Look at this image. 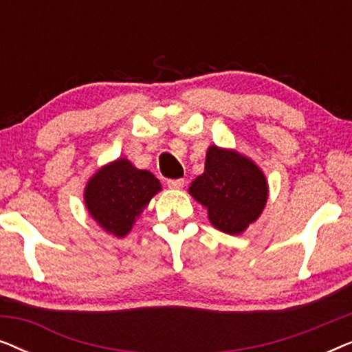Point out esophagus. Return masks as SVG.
<instances>
[{
	"label": "esophagus",
	"mask_w": 352,
	"mask_h": 352,
	"mask_svg": "<svg viewBox=\"0 0 352 352\" xmlns=\"http://www.w3.org/2000/svg\"><path fill=\"white\" fill-rule=\"evenodd\" d=\"M166 184L170 189H182L184 187V179H168Z\"/></svg>",
	"instance_id": "34e87169"
}]
</instances>
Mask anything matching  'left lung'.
<instances>
[{"mask_svg": "<svg viewBox=\"0 0 352 352\" xmlns=\"http://www.w3.org/2000/svg\"><path fill=\"white\" fill-rule=\"evenodd\" d=\"M267 181L253 160L230 148L211 146L204 175L195 177L189 194L208 210V219L226 234H242L263 213Z\"/></svg>", "mask_w": 352, "mask_h": 352, "instance_id": "8db88e82", "label": "left lung"}]
</instances>
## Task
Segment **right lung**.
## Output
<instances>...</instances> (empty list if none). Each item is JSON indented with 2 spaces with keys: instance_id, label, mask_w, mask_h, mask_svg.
I'll list each match as a JSON object with an SVG mask.
<instances>
[{
  "instance_id": "obj_1",
  "label": "right lung",
  "mask_w": 352,
  "mask_h": 352,
  "mask_svg": "<svg viewBox=\"0 0 352 352\" xmlns=\"http://www.w3.org/2000/svg\"><path fill=\"white\" fill-rule=\"evenodd\" d=\"M160 181L147 170H138L126 158L100 168L85 187V204L105 232L122 239L157 192Z\"/></svg>"
}]
</instances>
